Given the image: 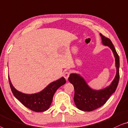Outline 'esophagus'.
I'll list each match as a JSON object with an SVG mask.
<instances>
[{
    "label": "esophagus",
    "instance_id": "1",
    "mask_svg": "<svg viewBox=\"0 0 128 128\" xmlns=\"http://www.w3.org/2000/svg\"><path fill=\"white\" fill-rule=\"evenodd\" d=\"M70 72L66 71V72H65L64 73V75H64V78H66V80H67L68 78V77H69V76H70Z\"/></svg>",
    "mask_w": 128,
    "mask_h": 128
}]
</instances>
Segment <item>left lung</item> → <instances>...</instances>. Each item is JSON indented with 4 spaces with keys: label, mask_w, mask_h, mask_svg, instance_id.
<instances>
[{
    "label": "left lung",
    "mask_w": 128,
    "mask_h": 128,
    "mask_svg": "<svg viewBox=\"0 0 128 128\" xmlns=\"http://www.w3.org/2000/svg\"><path fill=\"white\" fill-rule=\"evenodd\" d=\"M102 44L108 46L112 50L116 60V73L114 80L111 84L103 89L96 90L91 89L87 83L80 75L77 74H71L68 80L74 87L75 94L74 97L75 104L80 110L91 111L102 107L113 93L115 92L117 88L120 79V58L116 53L112 42L108 38L100 34Z\"/></svg>",
    "instance_id": "8db88e82"
}]
</instances>
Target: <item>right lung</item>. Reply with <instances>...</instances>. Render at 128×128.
<instances>
[{
	"mask_svg": "<svg viewBox=\"0 0 128 128\" xmlns=\"http://www.w3.org/2000/svg\"><path fill=\"white\" fill-rule=\"evenodd\" d=\"M10 86L12 94L24 106L35 112H44L49 108L56 91L66 84L64 77L52 82L40 92L35 94H25L16 90L12 84L8 76Z\"/></svg>",
	"mask_w": 128,
	"mask_h": 128,
	"instance_id": "add662e5",
	"label": "right lung"
}]
</instances>
